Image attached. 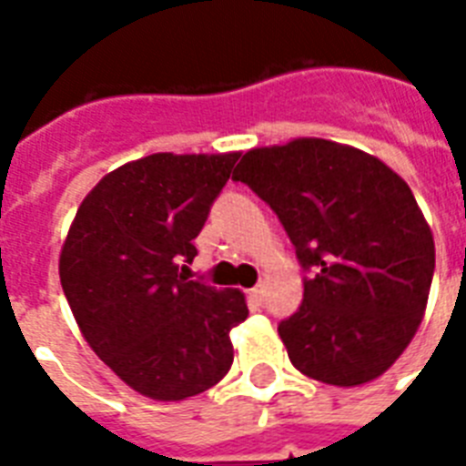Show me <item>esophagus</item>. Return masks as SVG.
Returning a JSON list of instances; mask_svg holds the SVG:
<instances>
[{"label":"esophagus","instance_id":"esophagus-1","mask_svg":"<svg viewBox=\"0 0 466 466\" xmlns=\"http://www.w3.org/2000/svg\"><path fill=\"white\" fill-rule=\"evenodd\" d=\"M248 298H251V302H256V305H261V302H263V288H261V285L251 288V290H248Z\"/></svg>","mask_w":466,"mask_h":466}]
</instances>
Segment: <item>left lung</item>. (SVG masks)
Returning a JSON list of instances; mask_svg holds the SVG:
<instances>
[{
  "mask_svg": "<svg viewBox=\"0 0 466 466\" xmlns=\"http://www.w3.org/2000/svg\"><path fill=\"white\" fill-rule=\"evenodd\" d=\"M232 178L270 205L309 273L278 326L292 365L336 387L384 375L419 331L435 270L433 232L404 178L319 137L248 149Z\"/></svg>",
  "mask_w": 466,
  "mask_h": 466,
  "instance_id": "obj_1",
  "label": "left lung"
}]
</instances>
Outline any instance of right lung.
Instances as JSON below:
<instances>
[{"instance_id": "right-lung-1", "label": "right lung", "mask_w": 466, "mask_h": 466, "mask_svg": "<svg viewBox=\"0 0 466 466\" xmlns=\"http://www.w3.org/2000/svg\"><path fill=\"white\" fill-rule=\"evenodd\" d=\"M239 152L127 161L91 188L60 254V283L91 350L142 397L181 401L229 372L239 290L178 270Z\"/></svg>"}]
</instances>
